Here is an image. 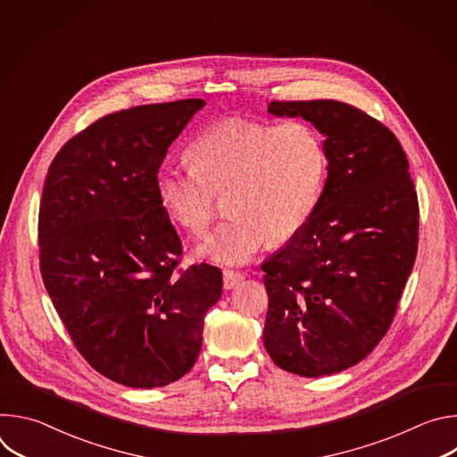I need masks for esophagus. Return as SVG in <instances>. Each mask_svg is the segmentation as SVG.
I'll use <instances>...</instances> for the list:
<instances>
[{
  "label": "esophagus",
  "instance_id": "1",
  "mask_svg": "<svg viewBox=\"0 0 457 457\" xmlns=\"http://www.w3.org/2000/svg\"><path fill=\"white\" fill-rule=\"evenodd\" d=\"M242 280H244V273H238V271H233V270L224 271V287L226 289H233Z\"/></svg>",
  "mask_w": 457,
  "mask_h": 457
}]
</instances>
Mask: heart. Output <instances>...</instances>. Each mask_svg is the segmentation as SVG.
Segmentation results:
<instances>
[{
    "instance_id": "b5f03b06",
    "label": "heart",
    "mask_w": 457,
    "mask_h": 457,
    "mask_svg": "<svg viewBox=\"0 0 457 457\" xmlns=\"http://www.w3.org/2000/svg\"><path fill=\"white\" fill-rule=\"evenodd\" d=\"M187 168L162 166L155 193L162 212L191 235H203L228 195L233 215L197 247L219 264L240 266L275 242L295 237L316 212L328 157L302 120L268 124L231 117L193 141Z\"/></svg>"
}]
</instances>
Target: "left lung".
<instances>
[{"label":"left lung","instance_id":"left-lung-1","mask_svg":"<svg viewBox=\"0 0 457 457\" xmlns=\"http://www.w3.org/2000/svg\"><path fill=\"white\" fill-rule=\"evenodd\" d=\"M268 112L312 122L329 166L311 220L262 264L264 347L287 372L329 376L393 323L418 251V195L396 136L356 106L273 101Z\"/></svg>","mask_w":457,"mask_h":457}]
</instances>
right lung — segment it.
I'll return each mask as SVG.
<instances>
[{"instance_id": "add662e5", "label": "right lung", "mask_w": 457, "mask_h": 457, "mask_svg": "<svg viewBox=\"0 0 457 457\" xmlns=\"http://www.w3.org/2000/svg\"><path fill=\"white\" fill-rule=\"evenodd\" d=\"M206 103L182 99L101 117L54 157L39 206V268L83 358L134 388L182 378L222 295L215 266L177 271L182 242L155 175Z\"/></svg>"}]
</instances>
